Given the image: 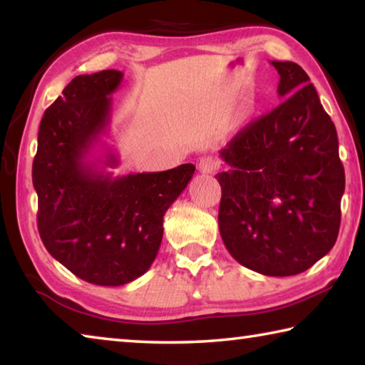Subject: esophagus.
Returning a JSON list of instances; mask_svg holds the SVG:
<instances>
[{
    "instance_id": "obj_1",
    "label": "esophagus",
    "mask_w": 365,
    "mask_h": 365,
    "mask_svg": "<svg viewBox=\"0 0 365 365\" xmlns=\"http://www.w3.org/2000/svg\"><path fill=\"white\" fill-rule=\"evenodd\" d=\"M219 160L215 158H201L200 163H197V170H200L201 174H214V172L219 169Z\"/></svg>"
}]
</instances>
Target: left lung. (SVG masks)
I'll return each instance as SVG.
<instances>
[{"instance_id":"obj_1","label":"left lung","mask_w":365,"mask_h":365,"mask_svg":"<svg viewBox=\"0 0 365 365\" xmlns=\"http://www.w3.org/2000/svg\"><path fill=\"white\" fill-rule=\"evenodd\" d=\"M280 106L245 127L224 150L219 230L245 267L269 277L301 274L335 245L344 169L335 123L316 86L292 61H270Z\"/></svg>"}]
</instances>
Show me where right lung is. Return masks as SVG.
Instances as JSON below:
<instances>
[{
  "instance_id": "1",
  "label": "right lung",
  "mask_w": 365,
  "mask_h": 365,
  "mask_svg": "<svg viewBox=\"0 0 365 365\" xmlns=\"http://www.w3.org/2000/svg\"><path fill=\"white\" fill-rule=\"evenodd\" d=\"M122 78L114 69L73 78L43 114L32 168L43 245L73 275L101 287L125 285L151 267L164 214L195 174L193 164L117 177L108 170L119 158L101 137Z\"/></svg>"
}]
</instances>
